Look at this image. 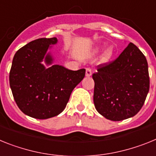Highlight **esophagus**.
<instances>
[{
  "instance_id": "34e87169",
  "label": "esophagus",
  "mask_w": 156,
  "mask_h": 156,
  "mask_svg": "<svg viewBox=\"0 0 156 156\" xmlns=\"http://www.w3.org/2000/svg\"><path fill=\"white\" fill-rule=\"evenodd\" d=\"M92 70L90 68H86V77H90L92 75Z\"/></svg>"
}]
</instances>
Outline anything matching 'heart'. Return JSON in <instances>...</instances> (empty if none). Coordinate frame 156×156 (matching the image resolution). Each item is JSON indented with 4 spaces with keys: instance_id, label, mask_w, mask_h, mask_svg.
<instances>
[{
    "instance_id": "b5f03b06",
    "label": "heart",
    "mask_w": 156,
    "mask_h": 156,
    "mask_svg": "<svg viewBox=\"0 0 156 156\" xmlns=\"http://www.w3.org/2000/svg\"><path fill=\"white\" fill-rule=\"evenodd\" d=\"M97 52H99V48L97 50ZM113 52H114V49H113V47L111 46L109 48H108V49L104 52V55H103V60L104 62H108L109 59L112 58V56L113 55Z\"/></svg>"
}]
</instances>
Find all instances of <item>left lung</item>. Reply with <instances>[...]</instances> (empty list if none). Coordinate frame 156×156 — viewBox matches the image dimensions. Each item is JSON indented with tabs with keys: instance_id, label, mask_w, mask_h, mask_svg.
Instances as JSON below:
<instances>
[{
	"instance_id": "1",
	"label": "left lung",
	"mask_w": 156,
	"mask_h": 156,
	"mask_svg": "<svg viewBox=\"0 0 156 156\" xmlns=\"http://www.w3.org/2000/svg\"><path fill=\"white\" fill-rule=\"evenodd\" d=\"M93 78L95 108L112 121H122L136 115L149 91L147 59L133 43L114 61L98 65Z\"/></svg>"
}]
</instances>
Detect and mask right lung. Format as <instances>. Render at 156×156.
<instances>
[{
    "label": "right lung",
    "instance_id": "right-lung-1",
    "mask_svg": "<svg viewBox=\"0 0 156 156\" xmlns=\"http://www.w3.org/2000/svg\"><path fill=\"white\" fill-rule=\"evenodd\" d=\"M56 37L32 41L16 52L9 73V83L17 106L25 115L37 119L58 115L67 106L73 89L85 77L86 70H71L51 65L48 48Z\"/></svg>",
    "mask_w": 156,
    "mask_h": 156
}]
</instances>
